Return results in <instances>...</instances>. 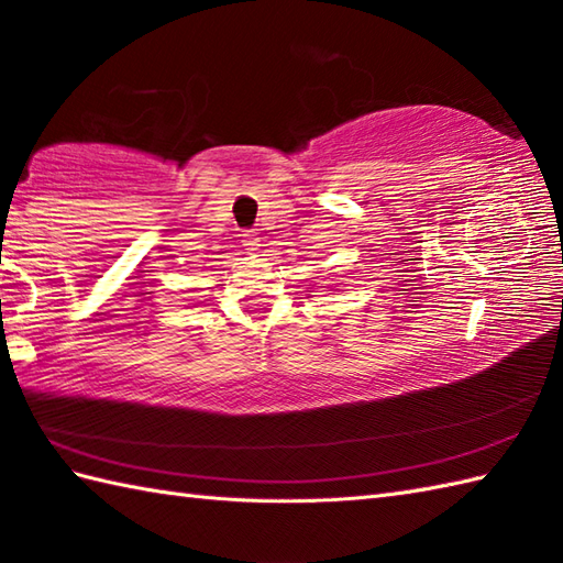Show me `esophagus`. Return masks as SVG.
<instances>
[{
    "mask_svg": "<svg viewBox=\"0 0 563 563\" xmlns=\"http://www.w3.org/2000/svg\"><path fill=\"white\" fill-rule=\"evenodd\" d=\"M242 242H244V246H246L249 251H256V249L261 246V244H258L261 239H258V234H254V232H246V234H244V239H242Z\"/></svg>",
    "mask_w": 563,
    "mask_h": 563,
    "instance_id": "obj_1",
    "label": "esophagus"
}]
</instances>
